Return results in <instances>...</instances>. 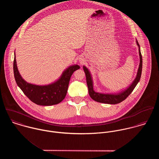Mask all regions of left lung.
<instances>
[{
    "mask_svg": "<svg viewBox=\"0 0 159 159\" xmlns=\"http://www.w3.org/2000/svg\"><path fill=\"white\" fill-rule=\"evenodd\" d=\"M136 44L139 48V65L138 70L137 71L136 78L132 82V83L125 89L123 91H120L119 92L117 93H99L93 90V81L92 78L91 73L88 68L86 67L85 66H83V69L86 74V82L88 87L89 90V94L91 98L100 103H107V104H117L124 100L131 93L134 91L135 88L136 87L137 84L138 83L141 75L142 72V66H143V61H142V56L140 51V47L139 45L136 40Z\"/></svg>",
    "mask_w": 159,
    "mask_h": 159,
    "instance_id": "obj_1",
    "label": "left lung"
}]
</instances>
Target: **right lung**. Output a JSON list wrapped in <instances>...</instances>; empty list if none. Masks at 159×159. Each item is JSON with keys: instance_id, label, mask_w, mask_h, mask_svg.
<instances>
[{"instance_id": "1", "label": "right lung", "mask_w": 159, "mask_h": 159, "mask_svg": "<svg viewBox=\"0 0 159 159\" xmlns=\"http://www.w3.org/2000/svg\"><path fill=\"white\" fill-rule=\"evenodd\" d=\"M80 68V67L76 64L69 66L57 81L49 84L43 86L33 84L26 82L21 76L17 67L15 53L13 71L16 84L32 102L39 105L50 106L61 102L66 96L72 74Z\"/></svg>"}]
</instances>
